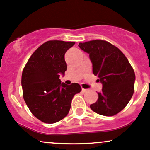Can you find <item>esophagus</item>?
Wrapping results in <instances>:
<instances>
[{
    "mask_svg": "<svg viewBox=\"0 0 150 150\" xmlns=\"http://www.w3.org/2000/svg\"><path fill=\"white\" fill-rule=\"evenodd\" d=\"M82 91H83V93H84V92H87L88 89H86V88H82Z\"/></svg>",
    "mask_w": 150,
    "mask_h": 150,
    "instance_id": "esophagus-1",
    "label": "esophagus"
}]
</instances>
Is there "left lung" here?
<instances>
[{
	"instance_id": "8db88e82",
	"label": "left lung",
	"mask_w": 150,
	"mask_h": 150,
	"mask_svg": "<svg viewBox=\"0 0 150 150\" xmlns=\"http://www.w3.org/2000/svg\"><path fill=\"white\" fill-rule=\"evenodd\" d=\"M79 46L89 54L93 74L103 85L99 98L90 105L91 110L111 117L124 109L134 91L135 74L125 54L113 44L104 40L79 43Z\"/></svg>"
}]
</instances>
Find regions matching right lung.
<instances>
[{
  "label": "right lung",
  "mask_w": 150,
  "mask_h": 150,
  "mask_svg": "<svg viewBox=\"0 0 150 150\" xmlns=\"http://www.w3.org/2000/svg\"><path fill=\"white\" fill-rule=\"evenodd\" d=\"M75 42L49 41L33 53L24 67L21 77L23 96L34 117L53 124L69 113L74 96L81 91L77 83H61L67 71L64 55Z\"/></svg>",
  "instance_id": "right-lung-1"
}]
</instances>
